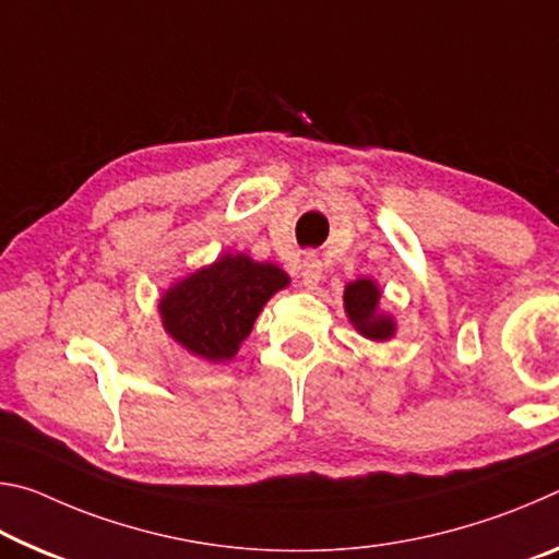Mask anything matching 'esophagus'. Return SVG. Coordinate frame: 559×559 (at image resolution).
<instances>
[{"instance_id": "1", "label": "esophagus", "mask_w": 559, "mask_h": 559, "mask_svg": "<svg viewBox=\"0 0 559 559\" xmlns=\"http://www.w3.org/2000/svg\"><path fill=\"white\" fill-rule=\"evenodd\" d=\"M300 278L302 283H306L308 288H316L320 278H323V263H320L318 253L308 251L306 257H302V263H300Z\"/></svg>"}]
</instances>
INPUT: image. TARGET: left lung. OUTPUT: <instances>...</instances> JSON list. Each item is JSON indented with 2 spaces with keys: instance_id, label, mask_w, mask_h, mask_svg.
Wrapping results in <instances>:
<instances>
[{
  "instance_id": "left-lung-1",
  "label": "left lung",
  "mask_w": 559,
  "mask_h": 559,
  "mask_svg": "<svg viewBox=\"0 0 559 559\" xmlns=\"http://www.w3.org/2000/svg\"><path fill=\"white\" fill-rule=\"evenodd\" d=\"M380 290L370 278H359L345 288V310L349 323L370 340H386L394 335L392 318L377 313Z\"/></svg>"
}]
</instances>
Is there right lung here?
<instances>
[{"label":"right lung","instance_id":"1","mask_svg":"<svg viewBox=\"0 0 559 559\" xmlns=\"http://www.w3.org/2000/svg\"><path fill=\"white\" fill-rule=\"evenodd\" d=\"M286 286L288 276L273 263L229 253L169 288L159 300V316L189 353L224 362L249 337L266 300Z\"/></svg>","mask_w":559,"mask_h":559}]
</instances>
